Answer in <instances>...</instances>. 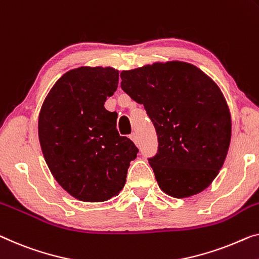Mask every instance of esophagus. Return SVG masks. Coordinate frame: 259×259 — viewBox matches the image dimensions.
Listing matches in <instances>:
<instances>
[{"label": "esophagus", "instance_id": "esophagus-1", "mask_svg": "<svg viewBox=\"0 0 259 259\" xmlns=\"http://www.w3.org/2000/svg\"><path fill=\"white\" fill-rule=\"evenodd\" d=\"M130 140L133 141L134 143H136L137 142V134L136 133H133V134H130Z\"/></svg>", "mask_w": 259, "mask_h": 259}]
</instances>
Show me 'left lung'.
<instances>
[{
  "instance_id": "left-lung-1",
  "label": "left lung",
  "mask_w": 259,
  "mask_h": 259,
  "mask_svg": "<svg viewBox=\"0 0 259 259\" xmlns=\"http://www.w3.org/2000/svg\"><path fill=\"white\" fill-rule=\"evenodd\" d=\"M121 79L156 129L158 152L149 163L160 190L173 198L206 190L225 163L231 137L229 108L218 84L184 61L123 71Z\"/></svg>"
}]
</instances>
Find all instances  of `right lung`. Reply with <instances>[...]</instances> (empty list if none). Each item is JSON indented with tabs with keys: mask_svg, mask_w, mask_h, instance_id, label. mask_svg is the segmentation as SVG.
Here are the masks:
<instances>
[{
	"mask_svg": "<svg viewBox=\"0 0 259 259\" xmlns=\"http://www.w3.org/2000/svg\"><path fill=\"white\" fill-rule=\"evenodd\" d=\"M117 84L115 68L71 69L41 106L38 136L46 164L58 184L81 201L101 202L117 195L137 157L133 141L119 136L117 113L105 108Z\"/></svg>",
	"mask_w": 259,
	"mask_h": 259,
	"instance_id": "add662e5",
	"label": "right lung"
}]
</instances>
